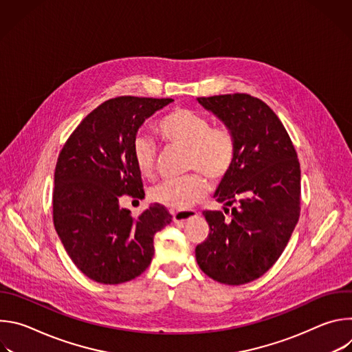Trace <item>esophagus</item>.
<instances>
[{
    "label": "esophagus",
    "mask_w": 352,
    "mask_h": 352,
    "mask_svg": "<svg viewBox=\"0 0 352 352\" xmlns=\"http://www.w3.org/2000/svg\"><path fill=\"white\" fill-rule=\"evenodd\" d=\"M196 212L195 210H182V212H175L173 213V219L175 223H185L193 217H196Z\"/></svg>",
    "instance_id": "34e87169"
}]
</instances>
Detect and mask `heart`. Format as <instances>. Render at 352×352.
Segmentation results:
<instances>
[{"label":"heart","instance_id":"b5f03b06","mask_svg":"<svg viewBox=\"0 0 352 352\" xmlns=\"http://www.w3.org/2000/svg\"><path fill=\"white\" fill-rule=\"evenodd\" d=\"M156 132L166 143L185 148L186 171L199 174L163 181L150 190L153 202L171 210H185L208 192V182L200 173L212 182H220L230 174L236 157V140L227 126L212 128L205 116L188 109H175L157 121ZM132 157L143 177L153 175L156 148L147 138H135Z\"/></svg>","mask_w":352,"mask_h":352}]
</instances>
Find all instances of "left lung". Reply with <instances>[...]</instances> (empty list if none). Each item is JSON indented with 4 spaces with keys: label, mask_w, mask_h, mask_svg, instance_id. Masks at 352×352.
<instances>
[{
    "label": "left lung",
    "mask_w": 352,
    "mask_h": 352,
    "mask_svg": "<svg viewBox=\"0 0 352 352\" xmlns=\"http://www.w3.org/2000/svg\"><path fill=\"white\" fill-rule=\"evenodd\" d=\"M197 103L231 129L236 157L214 192L224 212H204L210 232L195 249L196 262L219 283L246 284L277 262L298 223L299 162L284 125L262 100L235 93L197 97Z\"/></svg>",
    "instance_id": "8db88e82"
}]
</instances>
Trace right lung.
I'll list each match as a JSON object with an SVG mask.
<instances>
[{"label": "right lung", "instance_id": "obj_1", "mask_svg": "<svg viewBox=\"0 0 352 352\" xmlns=\"http://www.w3.org/2000/svg\"><path fill=\"white\" fill-rule=\"evenodd\" d=\"M173 102L133 96L107 100L78 125L58 156L54 227L72 262L96 283L113 285L140 276L153 259L155 234L171 223L157 204L133 219L120 197L144 195L132 144L144 120Z\"/></svg>", "mask_w": 352, "mask_h": 352}]
</instances>
